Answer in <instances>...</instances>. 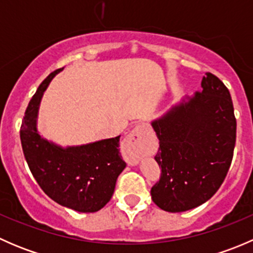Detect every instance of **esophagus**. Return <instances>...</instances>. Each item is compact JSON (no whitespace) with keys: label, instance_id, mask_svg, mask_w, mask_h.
I'll use <instances>...</instances> for the list:
<instances>
[{"label":"esophagus","instance_id":"obj_1","mask_svg":"<svg viewBox=\"0 0 253 253\" xmlns=\"http://www.w3.org/2000/svg\"><path fill=\"white\" fill-rule=\"evenodd\" d=\"M149 128L147 125L138 124L125 137L124 152L129 165H137L139 159L148 154L149 150Z\"/></svg>","mask_w":253,"mask_h":253}]
</instances>
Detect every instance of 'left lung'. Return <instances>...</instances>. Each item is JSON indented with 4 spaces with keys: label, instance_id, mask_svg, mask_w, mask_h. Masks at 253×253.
Listing matches in <instances>:
<instances>
[{
    "label": "left lung",
    "instance_id": "8db88e82",
    "mask_svg": "<svg viewBox=\"0 0 253 253\" xmlns=\"http://www.w3.org/2000/svg\"><path fill=\"white\" fill-rule=\"evenodd\" d=\"M201 86L200 93L183 96L152 121L159 138L155 160L162 177L150 195L159 208L171 213L211 198L233 160L236 120L230 93L211 73H206Z\"/></svg>",
    "mask_w": 253,
    "mask_h": 253
}]
</instances>
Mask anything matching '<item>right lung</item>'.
I'll return each instance as SVG.
<instances>
[{"label":"right lung","mask_w":253,"mask_h":253,"mask_svg":"<svg viewBox=\"0 0 253 253\" xmlns=\"http://www.w3.org/2000/svg\"><path fill=\"white\" fill-rule=\"evenodd\" d=\"M62 70L50 73L29 101L20 142L30 171L51 200L79 213H94L110 201L126 163L120 155V136L67 147L42 136L38 128L40 103L50 82Z\"/></svg>","instance_id":"add662e5"}]
</instances>
